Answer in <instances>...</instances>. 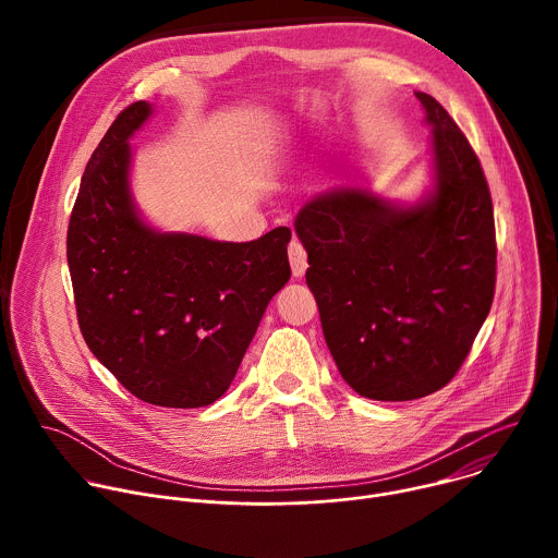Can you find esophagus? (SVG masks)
Instances as JSON below:
<instances>
[{
    "label": "esophagus",
    "mask_w": 558,
    "mask_h": 558,
    "mask_svg": "<svg viewBox=\"0 0 558 558\" xmlns=\"http://www.w3.org/2000/svg\"><path fill=\"white\" fill-rule=\"evenodd\" d=\"M289 263H291V274L295 278H302L306 274V267H308V260H306V252L302 250L300 243H291L289 245Z\"/></svg>",
    "instance_id": "34e87169"
}]
</instances>
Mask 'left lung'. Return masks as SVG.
<instances>
[{
    "label": "left lung",
    "instance_id": "1",
    "mask_svg": "<svg viewBox=\"0 0 558 558\" xmlns=\"http://www.w3.org/2000/svg\"><path fill=\"white\" fill-rule=\"evenodd\" d=\"M430 183L415 201L351 181L308 198L293 229L344 381L377 402L446 386L495 295L493 198L468 138L426 93Z\"/></svg>",
    "mask_w": 558,
    "mask_h": 558
}]
</instances>
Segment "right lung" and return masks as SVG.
Masks as SVG:
<instances>
[{"label":"right lung","mask_w":558,"mask_h":558,"mask_svg":"<svg viewBox=\"0 0 558 558\" xmlns=\"http://www.w3.org/2000/svg\"><path fill=\"white\" fill-rule=\"evenodd\" d=\"M151 114V104H132L93 151L68 225V267L93 355L138 400L198 409L229 388L287 284L291 229L225 243L149 225L132 192L130 138Z\"/></svg>","instance_id":"right-lung-1"}]
</instances>
